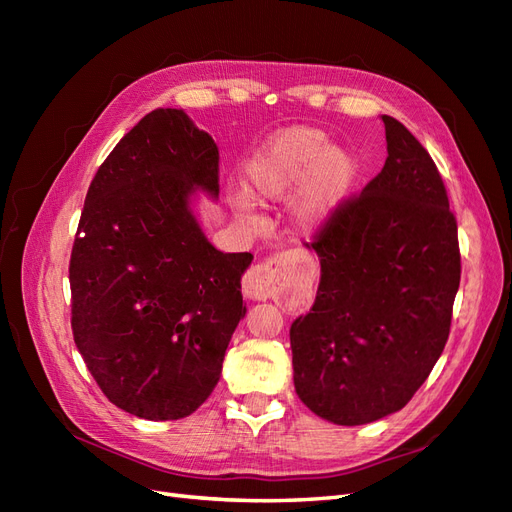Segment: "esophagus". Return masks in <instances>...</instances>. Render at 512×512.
I'll list each match as a JSON object with an SVG mask.
<instances>
[{"instance_id": "34e87169", "label": "esophagus", "mask_w": 512, "mask_h": 512, "mask_svg": "<svg viewBox=\"0 0 512 512\" xmlns=\"http://www.w3.org/2000/svg\"><path fill=\"white\" fill-rule=\"evenodd\" d=\"M273 258H267L262 262H256L254 267L247 269L243 275V294L247 299H267L273 290V273H275Z\"/></svg>"}]
</instances>
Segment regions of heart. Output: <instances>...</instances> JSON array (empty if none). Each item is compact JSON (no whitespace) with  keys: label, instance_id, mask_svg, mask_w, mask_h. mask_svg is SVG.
<instances>
[{"label":"heart","instance_id":"1","mask_svg":"<svg viewBox=\"0 0 512 512\" xmlns=\"http://www.w3.org/2000/svg\"><path fill=\"white\" fill-rule=\"evenodd\" d=\"M356 177V162L348 151L331 147L327 132L290 128L275 134L245 168V190L269 203L282 200L294 188L292 218L303 228H318L344 203ZM237 207L250 209L243 198Z\"/></svg>","mask_w":512,"mask_h":512}]
</instances>
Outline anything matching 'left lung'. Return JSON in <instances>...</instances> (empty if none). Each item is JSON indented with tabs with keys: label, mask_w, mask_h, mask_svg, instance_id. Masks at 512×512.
<instances>
[{
	"label": "left lung",
	"mask_w": 512,
	"mask_h": 512,
	"mask_svg": "<svg viewBox=\"0 0 512 512\" xmlns=\"http://www.w3.org/2000/svg\"><path fill=\"white\" fill-rule=\"evenodd\" d=\"M382 121L389 158L305 243L322 275L312 309L290 327L294 391L337 425L378 421L421 389L461 280L440 170L404 123Z\"/></svg>",
	"instance_id": "obj_1"
}]
</instances>
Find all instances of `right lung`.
Returning <instances> with one entry per match:
<instances>
[{"mask_svg":"<svg viewBox=\"0 0 512 512\" xmlns=\"http://www.w3.org/2000/svg\"><path fill=\"white\" fill-rule=\"evenodd\" d=\"M220 194L213 138L158 108L121 138L91 181L70 254L72 335L111 404L177 421L211 395L245 316L252 254H224L188 209Z\"/></svg>","mask_w":512,"mask_h":512,"instance_id":"add662e5","label":"right lung"}]
</instances>
